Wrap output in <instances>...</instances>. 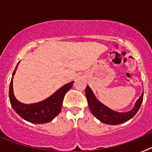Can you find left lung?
<instances>
[{"label": "left lung", "instance_id": "left-lung-1", "mask_svg": "<svg viewBox=\"0 0 152 152\" xmlns=\"http://www.w3.org/2000/svg\"><path fill=\"white\" fill-rule=\"evenodd\" d=\"M85 94L88 99L89 108L93 115L100 120L102 123L109 125H118L129 120L138 112L143 100V93H142V94L136 101L135 107L132 110L126 113H118L109 109L108 107L98 101L89 86H87V88H85Z\"/></svg>", "mask_w": 152, "mask_h": 152}]
</instances>
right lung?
Listing matches in <instances>:
<instances>
[{"instance_id":"obj_1","label":"right lung","mask_w":152,"mask_h":152,"mask_svg":"<svg viewBox=\"0 0 152 152\" xmlns=\"http://www.w3.org/2000/svg\"><path fill=\"white\" fill-rule=\"evenodd\" d=\"M16 67L13 75H15ZM73 82L68 83L56 91L46 100L33 104H24L17 100L13 92V80L10 83L9 98L12 107L19 116L28 122L37 124L46 123L52 121L61 111L64 96L67 91L72 88Z\"/></svg>"}]
</instances>
